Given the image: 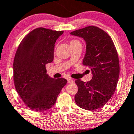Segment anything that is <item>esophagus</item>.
<instances>
[{
  "mask_svg": "<svg viewBox=\"0 0 134 134\" xmlns=\"http://www.w3.org/2000/svg\"><path fill=\"white\" fill-rule=\"evenodd\" d=\"M74 80H72V79L71 78H68L67 79V82L69 83H74Z\"/></svg>",
  "mask_w": 134,
  "mask_h": 134,
  "instance_id": "esophagus-1",
  "label": "esophagus"
}]
</instances>
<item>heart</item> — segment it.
<instances>
[{
	"mask_svg": "<svg viewBox=\"0 0 134 134\" xmlns=\"http://www.w3.org/2000/svg\"><path fill=\"white\" fill-rule=\"evenodd\" d=\"M71 45H73V44H77V43H80V42L78 41V40H75V39H73L71 41ZM81 44V43H80Z\"/></svg>",
	"mask_w": 134,
	"mask_h": 134,
	"instance_id": "heart-1",
	"label": "heart"
}]
</instances>
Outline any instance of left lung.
I'll return each instance as SVG.
<instances>
[{
    "instance_id": "obj_1",
    "label": "left lung",
    "mask_w": 134,
    "mask_h": 134,
    "mask_svg": "<svg viewBox=\"0 0 134 134\" xmlns=\"http://www.w3.org/2000/svg\"><path fill=\"white\" fill-rule=\"evenodd\" d=\"M71 34L85 40L83 64L91 69L93 75L87 83L75 81L78 88L75 102L80 108L94 110L104 106L115 92L119 76L118 52L110 36L98 27L87 26Z\"/></svg>"
}]
</instances>
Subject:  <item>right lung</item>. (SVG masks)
Here are the masks:
<instances>
[{
	"label": "right lung",
	"instance_id": "obj_1",
	"mask_svg": "<svg viewBox=\"0 0 134 134\" xmlns=\"http://www.w3.org/2000/svg\"><path fill=\"white\" fill-rule=\"evenodd\" d=\"M63 31L38 27L25 36L13 61L15 88L25 105L35 112H44L56 103L67 83L64 78H51L46 65L53 62L56 40Z\"/></svg>",
	"mask_w": 134,
	"mask_h": 134
}]
</instances>
